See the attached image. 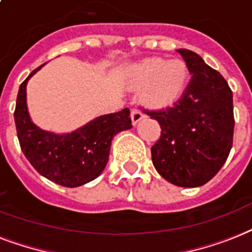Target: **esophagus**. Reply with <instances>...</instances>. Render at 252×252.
Instances as JSON below:
<instances>
[{"mask_svg":"<svg viewBox=\"0 0 252 252\" xmlns=\"http://www.w3.org/2000/svg\"><path fill=\"white\" fill-rule=\"evenodd\" d=\"M143 120V114L139 112V110H136V109H132L131 110V122L132 125L135 126L140 122V121Z\"/></svg>","mask_w":252,"mask_h":252,"instance_id":"34e87169","label":"esophagus"}]
</instances>
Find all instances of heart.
Listing matches in <instances>:
<instances>
[{
  "label": "heart",
  "mask_w": 252,
  "mask_h": 252,
  "mask_svg": "<svg viewBox=\"0 0 252 252\" xmlns=\"http://www.w3.org/2000/svg\"><path fill=\"white\" fill-rule=\"evenodd\" d=\"M125 80L131 89H142L139 99L144 108L159 112L180 101L190 81V71L184 60L148 56L131 64Z\"/></svg>",
  "instance_id": "obj_1"
}]
</instances>
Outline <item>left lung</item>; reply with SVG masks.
Segmentation results:
<instances>
[{
    "instance_id": "1",
    "label": "left lung",
    "mask_w": 252,
    "mask_h": 252,
    "mask_svg": "<svg viewBox=\"0 0 252 252\" xmlns=\"http://www.w3.org/2000/svg\"><path fill=\"white\" fill-rule=\"evenodd\" d=\"M192 79L173 108L146 112L161 127L151 147L154 167L177 187L206 184L225 164L233 146V92L220 72L196 52L177 50Z\"/></svg>"
}]
</instances>
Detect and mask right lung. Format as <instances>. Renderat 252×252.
Returning <instances> with one entry per match:
<instances>
[{"label":"right lung","instance_id":"obj_1","mask_svg":"<svg viewBox=\"0 0 252 252\" xmlns=\"http://www.w3.org/2000/svg\"><path fill=\"white\" fill-rule=\"evenodd\" d=\"M44 65V64H43ZM21 84L17 95L14 121L22 153L42 176L56 184L76 188L98 177L106 167L113 138L131 128L130 110L99 116L75 131H47L31 121L27 109L26 87L31 76Z\"/></svg>","mask_w":252,"mask_h":252}]
</instances>
